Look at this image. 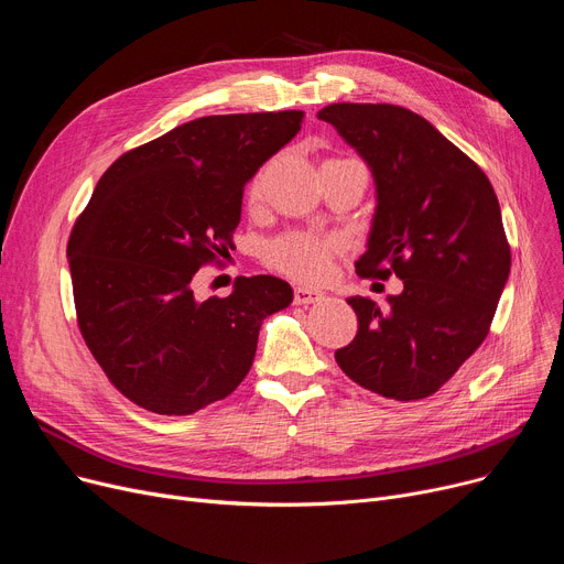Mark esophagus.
<instances>
[{
    "mask_svg": "<svg viewBox=\"0 0 564 564\" xmlns=\"http://www.w3.org/2000/svg\"><path fill=\"white\" fill-rule=\"evenodd\" d=\"M322 300H324V294L315 288H304V285L294 288V302H297V304H315V302H322Z\"/></svg>",
    "mask_w": 564,
    "mask_h": 564,
    "instance_id": "34e87169",
    "label": "esophagus"
}]
</instances>
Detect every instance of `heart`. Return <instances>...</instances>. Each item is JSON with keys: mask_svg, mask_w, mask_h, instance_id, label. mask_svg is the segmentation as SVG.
<instances>
[{"mask_svg": "<svg viewBox=\"0 0 564 564\" xmlns=\"http://www.w3.org/2000/svg\"><path fill=\"white\" fill-rule=\"evenodd\" d=\"M258 181L251 185V196H258ZM336 245L329 240H319L315 235L292 232L283 235L267 247V260H270L276 270L292 279L302 281H322L329 274L332 253Z\"/></svg>", "mask_w": 564, "mask_h": 564, "instance_id": "b5f03b06", "label": "heart"}]
</instances>
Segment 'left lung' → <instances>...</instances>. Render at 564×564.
<instances>
[{
  "label": "left lung",
  "instance_id": "obj_1",
  "mask_svg": "<svg viewBox=\"0 0 564 564\" xmlns=\"http://www.w3.org/2000/svg\"><path fill=\"white\" fill-rule=\"evenodd\" d=\"M317 118L364 158L375 181L357 272L404 283L387 306L347 300L359 332L336 349V361L377 395L427 398L482 345L510 276L496 192L476 162L404 107L338 102Z\"/></svg>",
  "mask_w": 564,
  "mask_h": 564
}]
</instances>
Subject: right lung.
<instances>
[{
    "label": "right lung",
    "instance_id": "add662e5",
    "mask_svg": "<svg viewBox=\"0 0 564 564\" xmlns=\"http://www.w3.org/2000/svg\"><path fill=\"white\" fill-rule=\"evenodd\" d=\"M304 111L203 116L118 158L68 240L77 324L113 387L162 416L224 400L247 377L276 276L198 300L194 276L232 249L245 185L302 130Z\"/></svg>",
    "mask_w": 564,
    "mask_h": 564
}]
</instances>
